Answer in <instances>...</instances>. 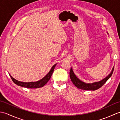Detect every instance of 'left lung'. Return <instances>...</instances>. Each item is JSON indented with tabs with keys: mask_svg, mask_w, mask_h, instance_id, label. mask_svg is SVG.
<instances>
[{
	"mask_svg": "<svg viewBox=\"0 0 120 120\" xmlns=\"http://www.w3.org/2000/svg\"><path fill=\"white\" fill-rule=\"evenodd\" d=\"M113 70L114 67H113L111 73L109 74L106 78L103 79V80L98 81V82H95L92 83H86L83 82V81L80 80V79H79L77 77V76H76L75 75V74L74 73L72 68H71V70L70 72V76L71 81H72L74 85L77 88L82 89V90H83L94 91L99 88H100L101 86H103V85H104V83H105L111 76L113 72Z\"/></svg>",
	"mask_w": 120,
	"mask_h": 120,
	"instance_id": "1",
	"label": "left lung"
}]
</instances>
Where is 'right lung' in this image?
Wrapping results in <instances>:
<instances>
[{
  "label": "right lung",
  "instance_id": "obj_1",
  "mask_svg": "<svg viewBox=\"0 0 120 120\" xmlns=\"http://www.w3.org/2000/svg\"><path fill=\"white\" fill-rule=\"evenodd\" d=\"M56 64H55V65H53L52 66V68H51V70H50L49 72L46 75L45 77H43L41 80L38 81H35V82H22V81H19L16 80L14 78H13L10 74L9 75L10 76V77H11L12 81H13V82L18 86H21L22 87L31 88V89L41 88L44 86L45 84H46L48 81H49L51 76H52V73L53 72V70H54V68L56 67Z\"/></svg>",
  "mask_w": 120,
  "mask_h": 120
}]
</instances>
